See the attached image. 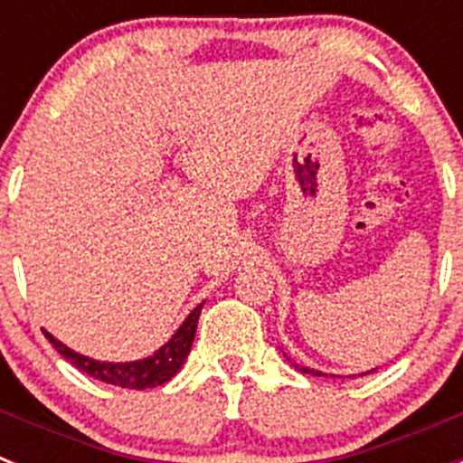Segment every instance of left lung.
<instances>
[{
    "instance_id": "8db88e82",
    "label": "left lung",
    "mask_w": 463,
    "mask_h": 463,
    "mask_svg": "<svg viewBox=\"0 0 463 463\" xmlns=\"http://www.w3.org/2000/svg\"><path fill=\"white\" fill-rule=\"evenodd\" d=\"M301 373H313V375H322L320 371H315V369H306V366H304V369H301ZM366 373H371V371H366ZM366 373H362V375H366Z\"/></svg>"
}]
</instances>
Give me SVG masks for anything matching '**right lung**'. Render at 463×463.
Returning <instances> with one entry per match:
<instances>
[{
  "mask_svg": "<svg viewBox=\"0 0 463 463\" xmlns=\"http://www.w3.org/2000/svg\"><path fill=\"white\" fill-rule=\"evenodd\" d=\"M202 306L199 304L190 315L185 317L178 331L174 336L159 347L153 357L138 359V362H97V359H90L85 354L73 353L71 347H67L64 343L57 341L52 334L43 331L48 341L52 343L57 353L62 354L69 364H73L76 369L83 371V373L92 375L94 380H101L106 384H118V387H127V390H148V387H159V384L169 383L181 366L185 364L187 354H190L192 341H194L196 334V322H199V315H202Z\"/></svg>",
  "mask_w": 463,
  "mask_h": 463,
  "instance_id": "1",
  "label": "right lung"
}]
</instances>
